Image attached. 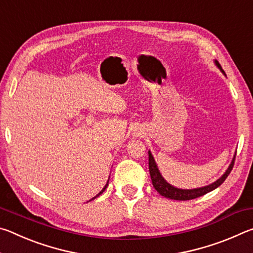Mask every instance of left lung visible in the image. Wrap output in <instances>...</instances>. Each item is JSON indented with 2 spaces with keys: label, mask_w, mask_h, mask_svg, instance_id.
<instances>
[{
  "label": "left lung",
  "mask_w": 253,
  "mask_h": 253,
  "mask_svg": "<svg viewBox=\"0 0 253 253\" xmlns=\"http://www.w3.org/2000/svg\"><path fill=\"white\" fill-rule=\"evenodd\" d=\"M214 63L215 66L219 68L220 71L222 74L225 75V72L222 69V67L216 60H214ZM235 155H237V152H235L234 156L231 161V164L229 165L228 169L225 170L224 174L222 175L220 178H217L215 182H213L212 184H209V185H205L202 187H198V188H191V190H184V188H178L173 186L172 184H169L166 182V179L162 176V174L160 172V169L157 168V164L154 157L152 155L151 151H148V168H149V174H151V178H152V183L155 190L160 193L162 196H165V198L170 199V200H176V201H187V200H193L196 198H200L204 194L209 193L213 190H215L216 187H219L222 183L225 181V178L228 177V175L230 174L231 170L233 169L234 165V160H235Z\"/></svg>",
  "instance_id": "8db88e82"
}]
</instances>
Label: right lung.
<instances>
[{"label":"right lung","mask_w":253,"mask_h":253,"mask_svg":"<svg viewBox=\"0 0 253 253\" xmlns=\"http://www.w3.org/2000/svg\"><path fill=\"white\" fill-rule=\"evenodd\" d=\"M108 183H109V179H108V181H107V183H106V185L104 186V188H102V190H101V191L99 192V193H98V194H97V195L95 196V198H92L91 200H93V199H96V198H97V196H99V195H100V194L102 193V192H104V191L106 190V188H107V186H108ZM91 200H90V201H91Z\"/></svg>","instance_id":"1"}]
</instances>
